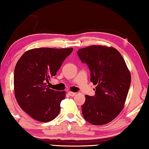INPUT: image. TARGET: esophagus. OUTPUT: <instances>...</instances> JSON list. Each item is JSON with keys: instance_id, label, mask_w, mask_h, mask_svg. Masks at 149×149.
Returning a JSON list of instances; mask_svg holds the SVG:
<instances>
[{"instance_id": "1", "label": "esophagus", "mask_w": 149, "mask_h": 149, "mask_svg": "<svg viewBox=\"0 0 149 149\" xmlns=\"http://www.w3.org/2000/svg\"><path fill=\"white\" fill-rule=\"evenodd\" d=\"M68 94L70 95V96H74L75 95V93L72 92H68Z\"/></svg>"}]
</instances>
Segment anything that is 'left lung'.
<instances>
[{"instance_id":"8db88e82","label":"left lung","mask_w":149,"mask_h":149,"mask_svg":"<svg viewBox=\"0 0 149 149\" xmlns=\"http://www.w3.org/2000/svg\"><path fill=\"white\" fill-rule=\"evenodd\" d=\"M77 53L96 85L94 96H85L81 106L84 119L94 125L110 123L123 110L130 88L131 76L125 61L116 49L105 46H89Z\"/></svg>"}]
</instances>
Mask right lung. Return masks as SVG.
Wrapping results in <instances>:
<instances>
[{
    "instance_id": "right-lung-1",
    "label": "right lung",
    "mask_w": 149,
    "mask_h": 149,
    "mask_svg": "<svg viewBox=\"0 0 149 149\" xmlns=\"http://www.w3.org/2000/svg\"><path fill=\"white\" fill-rule=\"evenodd\" d=\"M73 48H35L26 52L17 61L14 72L15 95L22 110L33 119L47 123L57 116L65 92L49 88Z\"/></svg>"
}]
</instances>
